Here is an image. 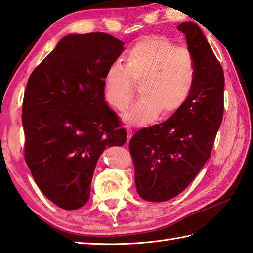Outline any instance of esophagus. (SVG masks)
Instances as JSON below:
<instances>
[{
  "label": "esophagus",
  "mask_w": 253,
  "mask_h": 253,
  "mask_svg": "<svg viewBox=\"0 0 253 253\" xmlns=\"http://www.w3.org/2000/svg\"><path fill=\"white\" fill-rule=\"evenodd\" d=\"M126 131H127V140L129 141L130 138H131V136H132V129H131L130 127L126 126Z\"/></svg>",
  "instance_id": "1"
}]
</instances>
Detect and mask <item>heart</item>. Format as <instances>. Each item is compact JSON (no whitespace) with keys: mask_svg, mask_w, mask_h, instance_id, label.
Listing matches in <instances>:
<instances>
[{"mask_svg":"<svg viewBox=\"0 0 253 253\" xmlns=\"http://www.w3.org/2000/svg\"><path fill=\"white\" fill-rule=\"evenodd\" d=\"M197 77L194 55L162 35L141 38L124 57V67L115 63L104 79L107 102L124 111L140 84L141 99L124 113L128 124L141 125L158 116L168 117L180 109L192 93Z\"/></svg>","mask_w":253,"mask_h":253,"instance_id":"b5f03b06","label":"heart"}]
</instances>
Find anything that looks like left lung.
Returning a JSON list of instances; mask_svg holds the SVG:
<instances>
[{"instance_id": "8db88e82", "label": "left lung", "mask_w": 253, "mask_h": 253, "mask_svg": "<svg viewBox=\"0 0 253 253\" xmlns=\"http://www.w3.org/2000/svg\"><path fill=\"white\" fill-rule=\"evenodd\" d=\"M178 30L196 59L192 93L167 121L142 128L129 141L137 192L154 203L171 199L190 185L210 157L223 116L221 65L196 23L183 22Z\"/></svg>"}]
</instances>
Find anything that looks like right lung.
Segmentation results:
<instances>
[{"mask_svg": "<svg viewBox=\"0 0 253 253\" xmlns=\"http://www.w3.org/2000/svg\"><path fill=\"white\" fill-rule=\"evenodd\" d=\"M124 45L103 32L68 34L27 82L22 111L25 162L41 191L62 209H79L88 201L99 156L126 142L104 86Z\"/></svg>", "mask_w": 253, "mask_h": 253, "instance_id": "obj_1", "label": "right lung"}]
</instances>
